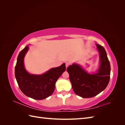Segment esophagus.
<instances>
[{
    "mask_svg": "<svg viewBox=\"0 0 125 125\" xmlns=\"http://www.w3.org/2000/svg\"><path fill=\"white\" fill-rule=\"evenodd\" d=\"M69 62H66V68H68V67L69 66Z\"/></svg>",
    "mask_w": 125,
    "mask_h": 125,
    "instance_id": "obj_1",
    "label": "esophagus"
}]
</instances>
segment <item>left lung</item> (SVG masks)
Masks as SVG:
<instances>
[{
  "instance_id": "left-lung-1",
  "label": "left lung",
  "mask_w": 125,
  "mask_h": 125,
  "mask_svg": "<svg viewBox=\"0 0 125 125\" xmlns=\"http://www.w3.org/2000/svg\"><path fill=\"white\" fill-rule=\"evenodd\" d=\"M100 57L99 67L95 73H89L80 65L73 63L67 68L72 88L83 98L95 96L106 88L110 79L111 66L104 48L95 44Z\"/></svg>"
}]
</instances>
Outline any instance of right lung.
Listing matches in <instances>:
<instances>
[{
    "instance_id": "1",
    "label": "right lung",
    "mask_w": 125,
    "mask_h": 125,
    "mask_svg": "<svg viewBox=\"0 0 125 125\" xmlns=\"http://www.w3.org/2000/svg\"><path fill=\"white\" fill-rule=\"evenodd\" d=\"M29 49V45L26 46L18 56L15 77L21 91L26 96L35 100H44L53 93L57 80L66 70L65 63L52 68L43 74H31L26 70L24 64Z\"/></svg>"
}]
</instances>
